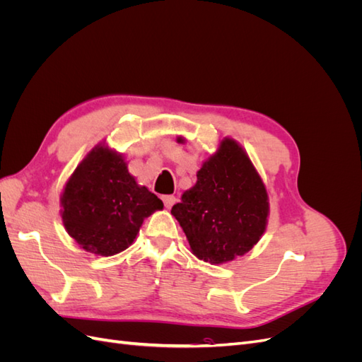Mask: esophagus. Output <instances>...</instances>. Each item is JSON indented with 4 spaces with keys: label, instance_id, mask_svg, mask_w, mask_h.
I'll use <instances>...</instances> for the list:
<instances>
[{
    "label": "esophagus",
    "instance_id": "1",
    "mask_svg": "<svg viewBox=\"0 0 362 362\" xmlns=\"http://www.w3.org/2000/svg\"><path fill=\"white\" fill-rule=\"evenodd\" d=\"M163 202H164V206H166V208H172V206H173V204L177 202V198H175L173 194L163 196Z\"/></svg>",
    "mask_w": 362,
    "mask_h": 362
}]
</instances>
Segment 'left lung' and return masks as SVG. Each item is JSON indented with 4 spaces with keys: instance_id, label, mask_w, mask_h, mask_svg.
I'll return each instance as SVG.
<instances>
[{
    "instance_id": "8db88e82",
    "label": "left lung",
    "mask_w": 362,
    "mask_h": 362,
    "mask_svg": "<svg viewBox=\"0 0 362 362\" xmlns=\"http://www.w3.org/2000/svg\"><path fill=\"white\" fill-rule=\"evenodd\" d=\"M196 177L170 211L192 254L214 266L243 257L266 233L270 213L266 185L254 163L238 141L225 137Z\"/></svg>"
}]
</instances>
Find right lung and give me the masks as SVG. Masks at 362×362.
<instances>
[{"instance_id": "add662e5", "label": "right lung", "mask_w": 362, "mask_h": 362, "mask_svg": "<svg viewBox=\"0 0 362 362\" xmlns=\"http://www.w3.org/2000/svg\"><path fill=\"white\" fill-rule=\"evenodd\" d=\"M60 216L76 245L112 257L133 245L146 217L163 202L128 172L120 152L98 144L75 168L60 196Z\"/></svg>"}]
</instances>
